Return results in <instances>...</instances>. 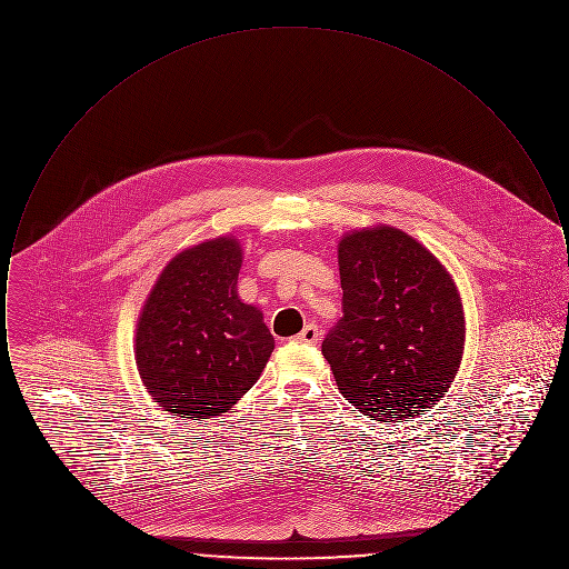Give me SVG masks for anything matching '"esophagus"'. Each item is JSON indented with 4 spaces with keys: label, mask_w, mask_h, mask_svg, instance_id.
<instances>
[{
    "label": "esophagus",
    "mask_w": 569,
    "mask_h": 569,
    "mask_svg": "<svg viewBox=\"0 0 569 569\" xmlns=\"http://www.w3.org/2000/svg\"><path fill=\"white\" fill-rule=\"evenodd\" d=\"M295 341L300 346H318L320 343V328L316 325L305 326L295 337Z\"/></svg>",
    "instance_id": "obj_1"
}]
</instances>
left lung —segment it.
Listing matches in <instances>:
<instances>
[{"label":"left lung","mask_w":569,"mask_h":569,"mask_svg":"<svg viewBox=\"0 0 569 569\" xmlns=\"http://www.w3.org/2000/svg\"><path fill=\"white\" fill-rule=\"evenodd\" d=\"M343 318L326 335L339 392L378 422L420 416L459 371L465 313L433 253L395 226L352 230L337 244Z\"/></svg>","instance_id":"left-lung-1"}]
</instances>
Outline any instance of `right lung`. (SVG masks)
I'll return each mask as SVG.
<instances>
[{"label": "right lung", "instance_id": "obj_1", "mask_svg": "<svg viewBox=\"0 0 569 569\" xmlns=\"http://www.w3.org/2000/svg\"><path fill=\"white\" fill-rule=\"evenodd\" d=\"M243 247L226 234L179 251L136 325V367L153 401L179 418L226 413L264 371L274 339L237 292Z\"/></svg>", "mask_w": 569, "mask_h": 569}]
</instances>
